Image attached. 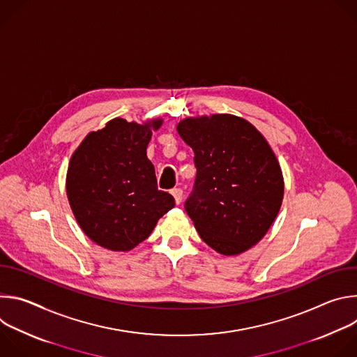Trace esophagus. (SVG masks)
<instances>
[{
  "instance_id": "34e87169",
  "label": "esophagus",
  "mask_w": 357,
  "mask_h": 357,
  "mask_svg": "<svg viewBox=\"0 0 357 357\" xmlns=\"http://www.w3.org/2000/svg\"><path fill=\"white\" fill-rule=\"evenodd\" d=\"M171 193H172V196L175 197V202H176V205H179V203L182 202L183 190H182L181 188H175V189H172V190H171Z\"/></svg>"
}]
</instances>
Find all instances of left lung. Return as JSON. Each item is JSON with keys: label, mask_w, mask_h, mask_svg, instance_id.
<instances>
[{"label": "left lung", "mask_w": 357, "mask_h": 357, "mask_svg": "<svg viewBox=\"0 0 357 357\" xmlns=\"http://www.w3.org/2000/svg\"><path fill=\"white\" fill-rule=\"evenodd\" d=\"M178 132L195 152L196 178L185 211L200 238L225 256L257 244L284 195L281 168L266 138L230 114L186 119Z\"/></svg>", "instance_id": "8db88e82"}]
</instances>
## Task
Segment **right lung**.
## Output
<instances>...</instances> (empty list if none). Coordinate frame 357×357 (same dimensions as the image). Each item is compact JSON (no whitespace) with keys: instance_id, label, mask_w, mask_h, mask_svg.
Segmentation results:
<instances>
[{"instance_id":"1","label":"right lung","mask_w":357,"mask_h":357,"mask_svg":"<svg viewBox=\"0 0 357 357\" xmlns=\"http://www.w3.org/2000/svg\"><path fill=\"white\" fill-rule=\"evenodd\" d=\"M161 124L114 119L90 132L72 155L68 199L82 230L98 245L134 248L175 206L172 195L158 189L154 165L146 158L151 128Z\"/></svg>"}]
</instances>
